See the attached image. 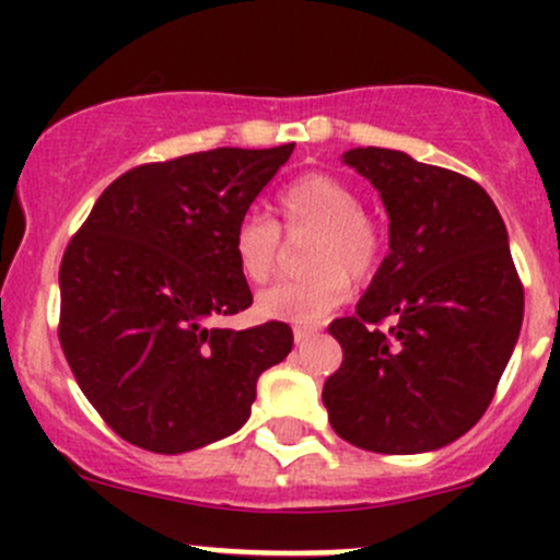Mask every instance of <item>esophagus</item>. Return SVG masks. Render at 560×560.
Segmentation results:
<instances>
[{
    "instance_id": "esophagus-1",
    "label": "esophagus",
    "mask_w": 560,
    "mask_h": 560,
    "mask_svg": "<svg viewBox=\"0 0 560 560\" xmlns=\"http://www.w3.org/2000/svg\"><path fill=\"white\" fill-rule=\"evenodd\" d=\"M319 332V327H306V325H295L292 327V336H295V343H306Z\"/></svg>"
}]
</instances>
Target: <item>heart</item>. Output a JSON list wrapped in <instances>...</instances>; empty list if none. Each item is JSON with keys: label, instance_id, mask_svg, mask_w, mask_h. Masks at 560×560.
I'll use <instances>...</instances> for the list:
<instances>
[{"label": "heart", "instance_id": "b5f03b06", "mask_svg": "<svg viewBox=\"0 0 560 560\" xmlns=\"http://www.w3.org/2000/svg\"><path fill=\"white\" fill-rule=\"evenodd\" d=\"M281 228L290 235L314 233L306 248L312 273L284 279L259 292L257 308L268 319L319 322L347 301L354 279H369L382 262L385 238L363 211L358 189L327 173H306L276 197ZM281 230L262 213H246L233 230V257L244 279L262 284L279 259Z\"/></svg>", "mask_w": 560, "mask_h": 560}]
</instances>
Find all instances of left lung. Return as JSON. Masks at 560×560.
<instances>
[{"instance_id":"obj_1","label":"left lung","mask_w":560,"mask_h":560,"mask_svg":"<svg viewBox=\"0 0 560 560\" xmlns=\"http://www.w3.org/2000/svg\"><path fill=\"white\" fill-rule=\"evenodd\" d=\"M341 160L380 191L389 254L354 314L327 327L343 363L322 404L332 431L369 453L447 447L485 415L521 336L504 219L477 180L404 151L369 145Z\"/></svg>"}]
</instances>
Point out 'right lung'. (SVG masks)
<instances>
[{
    "instance_id": "right-lung-1",
    "label": "right lung",
    "mask_w": 560,
    "mask_h": 560,
    "mask_svg": "<svg viewBox=\"0 0 560 560\" xmlns=\"http://www.w3.org/2000/svg\"><path fill=\"white\" fill-rule=\"evenodd\" d=\"M292 149H213L132 167L72 235L59 341L124 442L178 455L230 436L252 415L259 374L290 354L284 322H213L252 306L233 230Z\"/></svg>"
}]
</instances>
